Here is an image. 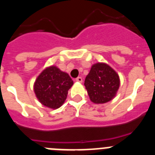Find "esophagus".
Masks as SVG:
<instances>
[{
	"label": "esophagus",
	"instance_id": "1",
	"mask_svg": "<svg viewBox=\"0 0 155 155\" xmlns=\"http://www.w3.org/2000/svg\"><path fill=\"white\" fill-rule=\"evenodd\" d=\"M75 81H76L77 82H79V83H81L83 81H82V78H81V77H78L76 79H75Z\"/></svg>",
	"mask_w": 155,
	"mask_h": 155
}]
</instances>
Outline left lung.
I'll list each match as a JSON object with an SVG mask.
<instances>
[{
	"label": "left lung",
	"mask_w": 155,
	"mask_h": 155,
	"mask_svg": "<svg viewBox=\"0 0 155 155\" xmlns=\"http://www.w3.org/2000/svg\"><path fill=\"white\" fill-rule=\"evenodd\" d=\"M120 84L118 74L105 63L93 64L84 80V86L90 100L95 104L106 103L113 100Z\"/></svg>",
	"instance_id": "1"
}]
</instances>
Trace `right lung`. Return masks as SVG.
I'll return each instance as SVG.
<instances>
[{
	"label": "right lung",
	"instance_id": "1",
	"mask_svg": "<svg viewBox=\"0 0 155 155\" xmlns=\"http://www.w3.org/2000/svg\"><path fill=\"white\" fill-rule=\"evenodd\" d=\"M73 84V81L68 73L52 65L45 68L37 77L33 89L42 105L57 109L64 103L68 90Z\"/></svg>",
	"mask_w": 155,
	"mask_h": 155
}]
</instances>
